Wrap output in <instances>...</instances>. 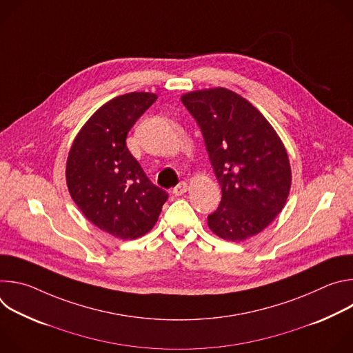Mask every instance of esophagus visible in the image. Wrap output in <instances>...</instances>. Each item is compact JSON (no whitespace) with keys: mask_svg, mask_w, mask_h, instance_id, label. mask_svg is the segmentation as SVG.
<instances>
[{"mask_svg":"<svg viewBox=\"0 0 353 353\" xmlns=\"http://www.w3.org/2000/svg\"><path fill=\"white\" fill-rule=\"evenodd\" d=\"M187 190H188V184H187L185 181H181V183H179V184L173 188V194L179 196V195H183Z\"/></svg>","mask_w":353,"mask_h":353,"instance_id":"1","label":"esophagus"}]
</instances>
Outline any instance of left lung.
Here are the masks:
<instances>
[{
    "label": "left lung",
    "instance_id": "1",
    "mask_svg": "<svg viewBox=\"0 0 353 353\" xmlns=\"http://www.w3.org/2000/svg\"><path fill=\"white\" fill-rule=\"evenodd\" d=\"M181 102L203 131L222 187L210 229L229 241L259 234L283 210L290 191L283 142L259 109L226 88L188 92Z\"/></svg>",
    "mask_w": 353,
    "mask_h": 353
}]
</instances>
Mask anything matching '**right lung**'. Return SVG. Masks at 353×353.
Listing matches in <instances>:
<instances>
[{"label": "right lung", "mask_w": 353, "mask_h": 353, "mask_svg": "<svg viewBox=\"0 0 353 353\" xmlns=\"http://www.w3.org/2000/svg\"><path fill=\"white\" fill-rule=\"evenodd\" d=\"M158 94L130 92L100 106L77 134L65 166L74 203L100 230L134 240L155 226L168 192L150 183L127 134Z\"/></svg>", "instance_id": "1"}]
</instances>
